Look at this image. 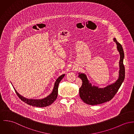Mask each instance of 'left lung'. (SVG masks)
Listing matches in <instances>:
<instances>
[{
  "mask_svg": "<svg viewBox=\"0 0 134 134\" xmlns=\"http://www.w3.org/2000/svg\"><path fill=\"white\" fill-rule=\"evenodd\" d=\"M114 41L117 44V49L120 55L119 61V76L117 81L104 88L92 86L84 74H80L79 77L82 80V85L79 89L81 98L85 103L89 105H97L111 100L120 88L125 77V68L124 64V52L122 45L116 38Z\"/></svg>",
  "mask_w": 134,
  "mask_h": 134,
  "instance_id": "8db88e82",
  "label": "left lung"
}]
</instances>
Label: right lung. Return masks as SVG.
I'll list each match as a JSON object with an SVG mask.
<instances>
[{"label":"right lung","instance_id":"right-lung-1","mask_svg":"<svg viewBox=\"0 0 134 134\" xmlns=\"http://www.w3.org/2000/svg\"><path fill=\"white\" fill-rule=\"evenodd\" d=\"M65 76V74H63L61 75L58 79L56 80L54 88L53 89V91L52 93L48 96L47 97L42 99H27L26 98H24L22 96H21L16 91V90L14 89L15 90V92L16 93L17 96L19 97V98L23 102H24L25 103H27L29 105H30L31 106L36 107H45L48 106L53 103L55 99L57 98L58 94V86L59 84L62 79Z\"/></svg>","mask_w":134,"mask_h":134}]
</instances>
